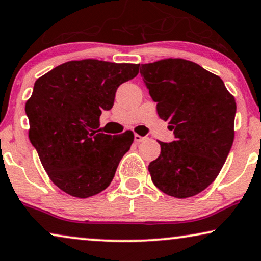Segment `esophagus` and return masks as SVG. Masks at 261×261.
<instances>
[{"instance_id":"34e87169","label":"esophagus","mask_w":261,"mask_h":261,"mask_svg":"<svg viewBox=\"0 0 261 261\" xmlns=\"http://www.w3.org/2000/svg\"><path fill=\"white\" fill-rule=\"evenodd\" d=\"M147 140V137H143V136H140L138 134H135V141L137 142V143H140V142H143Z\"/></svg>"}]
</instances>
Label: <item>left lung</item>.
I'll use <instances>...</instances> for the list:
<instances>
[{
  "label": "left lung",
  "instance_id": "obj_1",
  "mask_svg": "<svg viewBox=\"0 0 261 261\" xmlns=\"http://www.w3.org/2000/svg\"><path fill=\"white\" fill-rule=\"evenodd\" d=\"M142 77L175 141L159 142L148 169L154 185L175 198L204 191L221 172L234 141L236 102L220 76L194 62L166 58L142 64Z\"/></svg>",
  "mask_w": 261,
  "mask_h": 261
}]
</instances>
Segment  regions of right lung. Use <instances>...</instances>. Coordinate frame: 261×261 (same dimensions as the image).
I'll return each instance as SVG.
<instances>
[{"instance_id":"obj_1","label":"right lung","mask_w":261,"mask_h":261,"mask_svg":"<svg viewBox=\"0 0 261 261\" xmlns=\"http://www.w3.org/2000/svg\"><path fill=\"white\" fill-rule=\"evenodd\" d=\"M140 64L70 61L34 83L25 111L29 137L48 178L76 198L109 187L134 142L133 131L100 133V114L112 109L117 88L136 77Z\"/></svg>"}]
</instances>
